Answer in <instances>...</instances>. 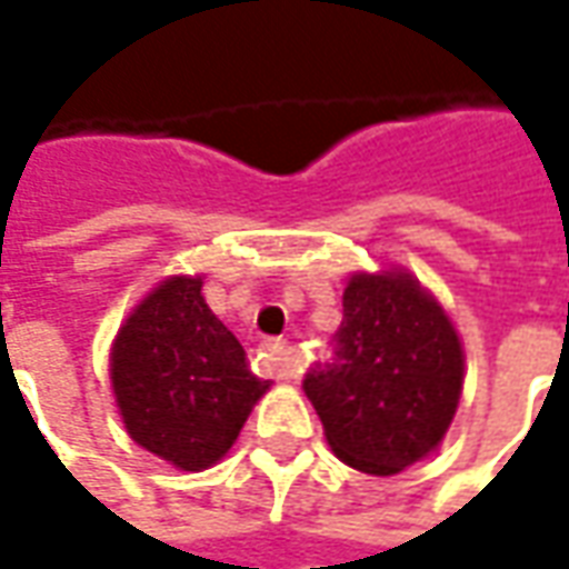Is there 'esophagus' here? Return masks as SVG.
Masks as SVG:
<instances>
[{
	"mask_svg": "<svg viewBox=\"0 0 569 569\" xmlns=\"http://www.w3.org/2000/svg\"><path fill=\"white\" fill-rule=\"evenodd\" d=\"M262 358H266V367L272 373L274 380H291L300 373V363L295 358V348L284 339H269L262 341Z\"/></svg>",
	"mask_w": 569,
	"mask_h": 569,
	"instance_id": "1",
	"label": "esophagus"
}]
</instances>
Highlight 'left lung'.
Returning <instances> with one entry per match:
<instances>
[{
  "instance_id": "left-lung-1",
  "label": "left lung",
  "mask_w": 569,
  "mask_h": 569,
  "mask_svg": "<svg viewBox=\"0 0 569 569\" xmlns=\"http://www.w3.org/2000/svg\"><path fill=\"white\" fill-rule=\"evenodd\" d=\"M332 358L303 392L336 456L370 475H396L447 433L462 392V345L440 303L405 272L355 274Z\"/></svg>"
}]
</instances>
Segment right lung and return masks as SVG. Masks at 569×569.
I'll return each instance as SVG.
<instances>
[{"instance_id":"right-lung-1","label":"right lung","mask_w":569,"mask_h":569,"mask_svg":"<svg viewBox=\"0 0 569 569\" xmlns=\"http://www.w3.org/2000/svg\"><path fill=\"white\" fill-rule=\"evenodd\" d=\"M110 380L129 437L183 471L214 466L237 440L269 380L208 310L202 278H170L126 319Z\"/></svg>"}]
</instances>
